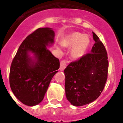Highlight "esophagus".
Returning a JSON list of instances; mask_svg holds the SVG:
<instances>
[{"label":"esophagus","mask_w":123,"mask_h":123,"mask_svg":"<svg viewBox=\"0 0 123 123\" xmlns=\"http://www.w3.org/2000/svg\"><path fill=\"white\" fill-rule=\"evenodd\" d=\"M67 61L63 60L60 62V71H63L64 69H65V68L67 67Z\"/></svg>","instance_id":"obj_1"}]
</instances>
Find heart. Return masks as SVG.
<instances>
[{"label": "heart", "mask_w": 123, "mask_h": 123, "mask_svg": "<svg viewBox=\"0 0 123 123\" xmlns=\"http://www.w3.org/2000/svg\"><path fill=\"white\" fill-rule=\"evenodd\" d=\"M91 38L87 34L79 32L69 34L61 40V44L66 47H71L70 56L73 60H79L86 54L91 45Z\"/></svg>", "instance_id": "obj_1"}]
</instances>
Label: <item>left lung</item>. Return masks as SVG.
Returning a JSON list of instances; mask_svg holds the SVG:
<instances>
[{"label": "left lung", "mask_w": 123, "mask_h": 123, "mask_svg": "<svg viewBox=\"0 0 123 123\" xmlns=\"http://www.w3.org/2000/svg\"><path fill=\"white\" fill-rule=\"evenodd\" d=\"M95 44L90 54L71 62L64 70L65 94L71 105L81 106L98 98L108 76V61L103 43L93 32Z\"/></svg>", "instance_id": "left-lung-1"}]
</instances>
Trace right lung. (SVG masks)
Segmentation results:
<instances>
[{
  "instance_id": "right-lung-1",
  "label": "right lung",
  "mask_w": 123,
  "mask_h": 123,
  "mask_svg": "<svg viewBox=\"0 0 123 123\" xmlns=\"http://www.w3.org/2000/svg\"><path fill=\"white\" fill-rule=\"evenodd\" d=\"M54 37L52 28L36 29L24 40L13 60L10 86L15 97L25 105L41 103L58 71L59 60L47 49L54 44Z\"/></svg>"
}]
</instances>
